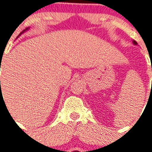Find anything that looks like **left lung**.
<instances>
[{
  "label": "left lung",
  "instance_id": "1",
  "mask_svg": "<svg viewBox=\"0 0 152 152\" xmlns=\"http://www.w3.org/2000/svg\"><path fill=\"white\" fill-rule=\"evenodd\" d=\"M132 42H133V44H134V45H137V42H136V41H135V40H133Z\"/></svg>",
  "mask_w": 152,
  "mask_h": 152
}]
</instances>
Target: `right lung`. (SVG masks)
Here are the masks:
<instances>
[{"instance_id": "obj_1", "label": "right lung", "mask_w": 152, "mask_h": 152, "mask_svg": "<svg viewBox=\"0 0 152 152\" xmlns=\"http://www.w3.org/2000/svg\"><path fill=\"white\" fill-rule=\"evenodd\" d=\"M28 29H29V27H28V28H25V30H23V31H22V32H20V34H19V36H18V37H19L20 36V35H21L22 33H24V32H26V31H28ZM0 82H1V81H0Z\"/></svg>"}]
</instances>
